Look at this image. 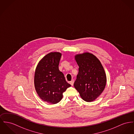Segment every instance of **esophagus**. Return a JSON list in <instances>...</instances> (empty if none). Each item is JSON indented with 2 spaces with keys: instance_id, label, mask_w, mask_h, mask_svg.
I'll use <instances>...</instances> for the list:
<instances>
[{
  "instance_id": "1",
  "label": "esophagus",
  "mask_w": 134,
  "mask_h": 134,
  "mask_svg": "<svg viewBox=\"0 0 134 134\" xmlns=\"http://www.w3.org/2000/svg\"><path fill=\"white\" fill-rule=\"evenodd\" d=\"M70 83L71 84V86H73V83H74V80H71V81L70 82Z\"/></svg>"
}]
</instances>
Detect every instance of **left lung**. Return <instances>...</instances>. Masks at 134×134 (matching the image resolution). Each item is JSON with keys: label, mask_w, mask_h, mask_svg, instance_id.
<instances>
[{"label": "left lung", "mask_w": 134, "mask_h": 134, "mask_svg": "<svg viewBox=\"0 0 134 134\" xmlns=\"http://www.w3.org/2000/svg\"><path fill=\"white\" fill-rule=\"evenodd\" d=\"M79 68L74 87L87 102L95 100L103 92L107 77L100 61L92 53L85 52L75 55Z\"/></svg>", "instance_id": "left-lung-1"}]
</instances>
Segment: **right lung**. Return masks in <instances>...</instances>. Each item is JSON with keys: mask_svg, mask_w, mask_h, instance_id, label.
Here are the masks:
<instances>
[{"mask_svg": "<svg viewBox=\"0 0 134 134\" xmlns=\"http://www.w3.org/2000/svg\"><path fill=\"white\" fill-rule=\"evenodd\" d=\"M61 55L59 52L48 53L39 62L35 70L36 91L43 101L51 104L60 102L63 93L71 86L59 69Z\"/></svg>", "mask_w": 134, "mask_h": 134, "instance_id": "1", "label": "right lung"}]
</instances>
